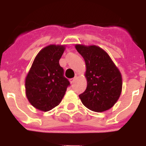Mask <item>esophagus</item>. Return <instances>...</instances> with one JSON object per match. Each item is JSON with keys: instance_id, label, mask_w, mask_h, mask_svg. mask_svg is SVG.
Here are the masks:
<instances>
[{"instance_id": "34e87169", "label": "esophagus", "mask_w": 146, "mask_h": 146, "mask_svg": "<svg viewBox=\"0 0 146 146\" xmlns=\"http://www.w3.org/2000/svg\"><path fill=\"white\" fill-rule=\"evenodd\" d=\"M77 78V76H75L74 78H71V79H70V83H73V82H74V81L75 80H76V79Z\"/></svg>"}]
</instances>
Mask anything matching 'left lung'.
<instances>
[{"label": "left lung", "mask_w": 146, "mask_h": 146, "mask_svg": "<svg viewBox=\"0 0 146 146\" xmlns=\"http://www.w3.org/2000/svg\"><path fill=\"white\" fill-rule=\"evenodd\" d=\"M86 65L88 85L79 95L82 104L92 111L102 112L114 106L121 95V75L108 54L96 46L76 45Z\"/></svg>", "instance_id": "8db88e82"}]
</instances>
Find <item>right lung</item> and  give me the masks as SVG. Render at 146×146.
Masks as SVG:
<instances>
[{
    "instance_id": "obj_1",
    "label": "right lung",
    "mask_w": 146,
    "mask_h": 146,
    "mask_svg": "<svg viewBox=\"0 0 146 146\" xmlns=\"http://www.w3.org/2000/svg\"><path fill=\"white\" fill-rule=\"evenodd\" d=\"M64 46L50 45L36 55L25 80L26 95L33 107L43 111L59 104L70 82L59 60Z\"/></svg>"
}]
</instances>
